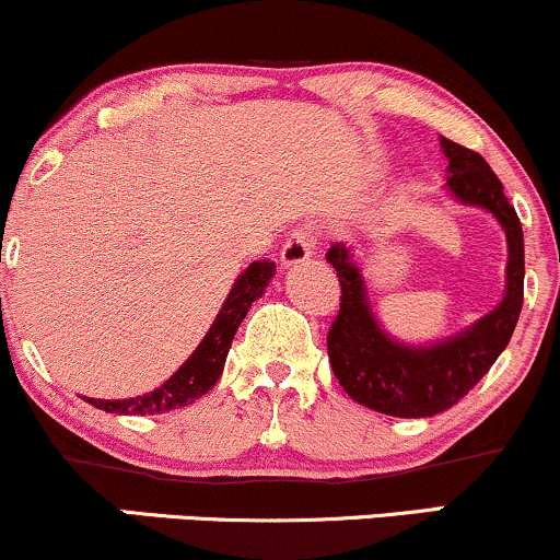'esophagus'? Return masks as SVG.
<instances>
[{"label": "esophagus", "mask_w": 560, "mask_h": 560, "mask_svg": "<svg viewBox=\"0 0 560 560\" xmlns=\"http://www.w3.org/2000/svg\"><path fill=\"white\" fill-rule=\"evenodd\" d=\"M318 236L311 229H294L287 236L284 247H281V266H298V262L307 260L316 249Z\"/></svg>", "instance_id": "34e87169"}]
</instances>
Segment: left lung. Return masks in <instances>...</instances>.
<instances>
[{"instance_id": "8db88e82", "label": "left lung", "mask_w": 560, "mask_h": 560, "mask_svg": "<svg viewBox=\"0 0 560 560\" xmlns=\"http://www.w3.org/2000/svg\"><path fill=\"white\" fill-rule=\"evenodd\" d=\"M442 150L450 160V191L460 202L490 210L505 229L508 287L492 313L447 342L405 347L378 329L350 253L342 244H331L326 253L342 289L339 313L326 337L334 376L352 400L397 419H427L466 397L511 342L524 305L522 221L503 195V184L479 152L450 139H442Z\"/></svg>"}]
</instances>
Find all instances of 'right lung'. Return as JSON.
I'll list each match as a JSON object with an SVG mask.
<instances>
[{
  "label": "right lung",
  "instance_id": "obj_1",
  "mask_svg": "<svg viewBox=\"0 0 560 560\" xmlns=\"http://www.w3.org/2000/svg\"><path fill=\"white\" fill-rule=\"evenodd\" d=\"M273 271L276 262L258 260L236 279L234 289H231L226 302H223V311L218 313L213 326H210L208 337L199 342L197 350L189 355V361L163 387L150 392V395L128 397V400H94V397H86V402H92L100 410H107V413L124 416L165 413V410L195 402L223 374V363H226V355L231 350V339H234V334L240 329L249 307H253V302L260 298L262 289L271 281Z\"/></svg>",
  "mask_w": 560,
  "mask_h": 560
}]
</instances>
